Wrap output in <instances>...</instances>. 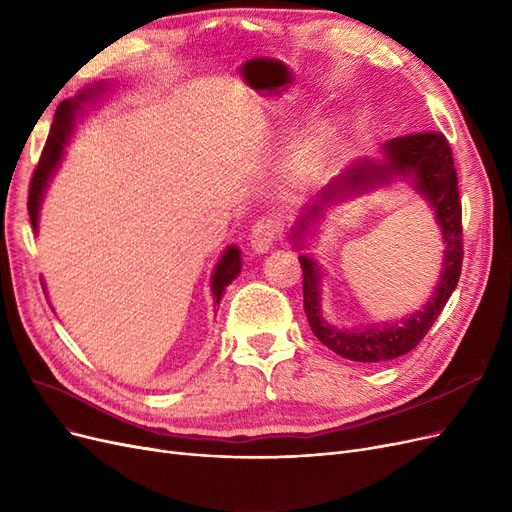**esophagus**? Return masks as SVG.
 <instances>
[{
    "label": "esophagus",
    "instance_id": "1",
    "mask_svg": "<svg viewBox=\"0 0 512 512\" xmlns=\"http://www.w3.org/2000/svg\"><path fill=\"white\" fill-rule=\"evenodd\" d=\"M279 235H281V224H279V220H275V218H271V216L260 218V220L254 224L252 233H250V245H252V250H254L256 254H267V252L273 248V243L279 239Z\"/></svg>",
    "mask_w": 512,
    "mask_h": 512
}]
</instances>
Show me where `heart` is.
Returning <instances> with one entry per match:
<instances>
[{
  "mask_svg": "<svg viewBox=\"0 0 512 512\" xmlns=\"http://www.w3.org/2000/svg\"><path fill=\"white\" fill-rule=\"evenodd\" d=\"M341 139V120L326 114L311 122L305 135L290 152L284 165V178L294 188H307L322 173L330 161L332 152L337 150Z\"/></svg>",
  "mask_w": 512,
  "mask_h": 512,
  "instance_id": "obj_1",
  "label": "heart"
}]
</instances>
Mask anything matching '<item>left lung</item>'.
<instances>
[{
  "label": "left lung",
  "mask_w": 512,
  "mask_h": 512,
  "mask_svg": "<svg viewBox=\"0 0 512 512\" xmlns=\"http://www.w3.org/2000/svg\"><path fill=\"white\" fill-rule=\"evenodd\" d=\"M394 181L411 185L435 211L444 235V267L426 306L415 314L390 325H371L360 329H339L330 325L321 305L323 272L310 255L298 256L303 267V305L313 334L334 354L366 364H379L409 354L426 337L436 317L447 305L462 273V205L457 190L451 146L443 133H411L394 137L381 146V158H356L324 190L320 199L307 205L296 220L290 239L292 248L306 247V237L316 234L327 209Z\"/></svg>",
  "instance_id": "left-lung-1"
}]
</instances>
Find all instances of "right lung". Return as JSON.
I'll list each match as a JSON object with an SVG mask.
<instances>
[{"label": "right lung", "instance_id": "add662e5", "mask_svg": "<svg viewBox=\"0 0 512 512\" xmlns=\"http://www.w3.org/2000/svg\"><path fill=\"white\" fill-rule=\"evenodd\" d=\"M108 82H95L91 86L82 88V91L76 97H69L59 103V108L55 112V120H52V129L46 139V146L40 158V165L33 173L31 188H29V218L33 231L38 233V222H40V209L42 201L48 190L50 180L55 178V173L65 156V148L69 146V139L74 135L76 129V120L84 116V105H91L108 91ZM241 250L237 245H228V248L222 252L220 260L216 262L214 273H211V296H214V307L220 305L222 296L226 292V286L233 284L235 277L241 273Z\"/></svg>", "mask_w": 512, "mask_h": 512}]
</instances>
